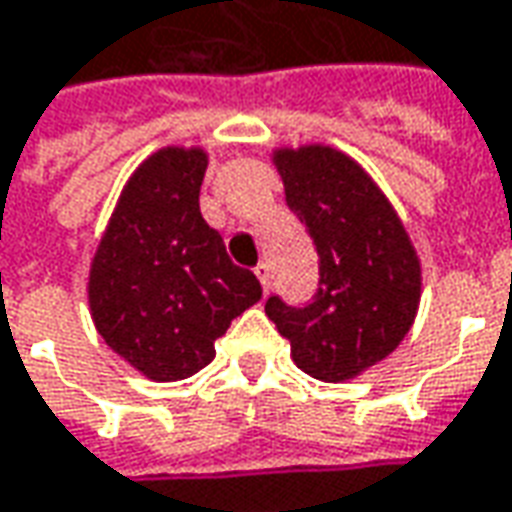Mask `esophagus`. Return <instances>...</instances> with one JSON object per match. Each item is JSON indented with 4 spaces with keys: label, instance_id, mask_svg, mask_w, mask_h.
Here are the masks:
<instances>
[{
    "label": "esophagus",
    "instance_id": "obj_1",
    "mask_svg": "<svg viewBox=\"0 0 512 512\" xmlns=\"http://www.w3.org/2000/svg\"><path fill=\"white\" fill-rule=\"evenodd\" d=\"M253 273H256V279L262 281L264 290H267V287H270V264L259 262L256 267H253Z\"/></svg>",
    "mask_w": 512,
    "mask_h": 512
}]
</instances>
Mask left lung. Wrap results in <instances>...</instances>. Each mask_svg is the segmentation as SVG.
<instances>
[{"label":"left lung","mask_w":512,"mask_h":512,"mask_svg":"<svg viewBox=\"0 0 512 512\" xmlns=\"http://www.w3.org/2000/svg\"><path fill=\"white\" fill-rule=\"evenodd\" d=\"M273 163L287 208L318 250V293L304 307L270 296L264 312L301 372L341 383L406 338L420 304V259L392 202L352 157L301 146L279 149Z\"/></svg>","instance_id":"8db88e82"}]
</instances>
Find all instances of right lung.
<instances>
[{
    "instance_id": "right-lung-1",
    "label": "right lung",
    "mask_w": 512,
    "mask_h": 512,
    "mask_svg": "<svg viewBox=\"0 0 512 512\" xmlns=\"http://www.w3.org/2000/svg\"><path fill=\"white\" fill-rule=\"evenodd\" d=\"M202 149L168 146L129 177L89 270V310L109 349L152 380L197 375L214 341L262 298L202 219Z\"/></svg>"
}]
</instances>
